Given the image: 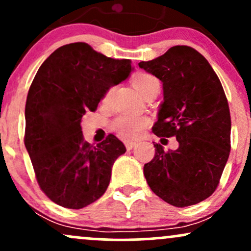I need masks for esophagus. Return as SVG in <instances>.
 I'll return each instance as SVG.
<instances>
[{
    "instance_id": "34e87169",
    "label": "esophagus",
    "mask_w": 251,
    "mask_h": 251,
    "mask_svg": "<svg viewBox=\"0 0 251 251\" xmlns=\"http://www.w3.org/2000/svg\"><path fill=\"white\" fill-rule=\"evenodd\" d=\"M135 145H137V143H133V142H126V143H125V146H126V149H127L128 151H129V150H132V149H133Z\"/></svg>"
}]
</instances>
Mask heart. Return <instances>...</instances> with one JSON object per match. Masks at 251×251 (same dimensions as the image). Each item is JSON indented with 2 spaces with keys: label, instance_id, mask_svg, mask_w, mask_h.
Wrapping results in <instances>:
<instances>
[{
  "label": "heart",
  "instance_id": "obj_1",
  "mask_svg": "<svg viewBox=\"0 0 251 251\" xmlns=\"http://www.w3.org/2000/svg\"><path fill=\"white\" fill-rule=\"evenodd\" d=\"M134 88L139 92L144 97L146 93L153 87L159 86V81L157 77L148 73H140L133 79ZM114 87H109L103 94V101H108L113 93ZM149 120L146 118H138V117H128L123 116L117 118L112 123V128L117 132L119 137H122L125 140H135L140 137L143 131L148 126Z\"/></svg>",
  "mask_w": 251,
  "mask_h": 251
}]
</instances>
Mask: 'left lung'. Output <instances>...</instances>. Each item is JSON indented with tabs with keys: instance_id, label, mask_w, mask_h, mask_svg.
<instances>
[{
	"instance_id": "obj_1",
	"label": "left lung",
	"mask_w": 251,
	"mask_h": 251,
	"mask_svg": "<svg viewBox=\"0 0 251 251\" xmlns=\"http://www.w3.org/2000/svg\"><path fill=\"white\" fill-rule=\"evenodd\" d=\"M138 65L163 82L164 101L152 131L179 144L175 151L154 144L153 159L144 165L146 181L171 205L200 203L214 194L230 153L231 119L220 79L188 46H175Z\"/></svg>"
}]
</instances>
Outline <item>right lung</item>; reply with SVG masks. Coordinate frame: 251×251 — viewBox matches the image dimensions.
I'll use <instances>...</instances> for the list:
<instances>
[{
  "label": "right lung",
  "instance_id": "obj_1",
  "mask_svg": "<svg viewBox=\"0 0 251 251\" xmlns=\"http://www.w3.org/2000/svg\"><path fill=\"white\" fill-rule=\"evenodd\" d=\"M131 63L75 42L54 50L37 71L25 102V145L40 188L57 205L81 209L105 194L126 148L113 134L89 145L80 124L109 87L127 79Z\"/></svg>",
  "mask_w": 251,
  "mask_h": 251
}]
</instances>
